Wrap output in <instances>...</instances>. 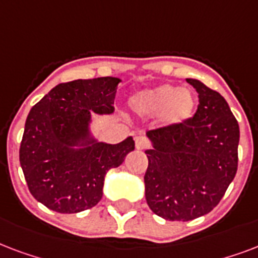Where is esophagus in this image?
Returning <instances> with one entry per match:
<instances>
[{"label":"esophagus","instance_id":"obj_1","mask_svg":"<svg viewBox=\"0 0 258 258\" xmlns=\"http://www.w3.org/2000/svg\"><path fill=\"white\" fill-rule=\"evenodd\" d=\"M135 143L137 149H148V148L151 147V143H149V140L145 136H136Z\"/></svg>","mask_w":258,"mask_h":258}]
</instances>
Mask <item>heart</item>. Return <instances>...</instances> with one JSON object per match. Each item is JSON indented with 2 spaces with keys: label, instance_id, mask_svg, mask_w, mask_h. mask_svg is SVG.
<instances>
[{
  "label": "heart",
  "instance_id": "obj_1",
  "mask_svg": "<svg viewBox=\"0 0 258 258\" xmlns=\"http://www.w3.org/2000/svg\"><path fill=\"white\" fill-rule=\"evenodd\" d=\"M197 99L192 91L176 89L175 86L161 85L144 90L133 97V106L143 114H159L165 126L181 125L192 117Z\"/></svg>",
  "mask_w": 258,
  "mask_h": 258
}]
</instances>
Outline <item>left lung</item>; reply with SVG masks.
Here are the masks:
<instances>
[{"label": "left lung", "instance_id": "left-lung-1", "mask_svg": "<svg viewBox=\"0 0 258 258\" xmlns=\"http://www.w3.org/2000/svg\"><path fill=\"white\" fill-rule=\"evenodd\" d=\"M199 105L181 125L147 132V203L168 221H191L209 214L226 192L238 167L239 127L225 98L197 79Z\"/></svg>", "mask_w": 258, "mask_h": 258}]
</instances>
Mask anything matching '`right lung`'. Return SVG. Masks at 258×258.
<instances>
[{
	"mask_svg": "<svg viewBox=\"0 0 258 258\" xmlns=\"http://www.w3.org/2000/svg\"><path fill=\"white\" fill-rule=\"evenodd\" d=\"M118 78L77 79L53 87L32 107L20 145V164L36 201L61 214L87 210L102 199L105 175L122 164L135 141L89 140L90 111L114 110ZM84 141V148L74 150Z\"/></svg>",
	"mask_w": 258,
	"mask_h": 258,
	"instance_id": "right-lung-1",
	"label": "right lung"
}]
</instances>
